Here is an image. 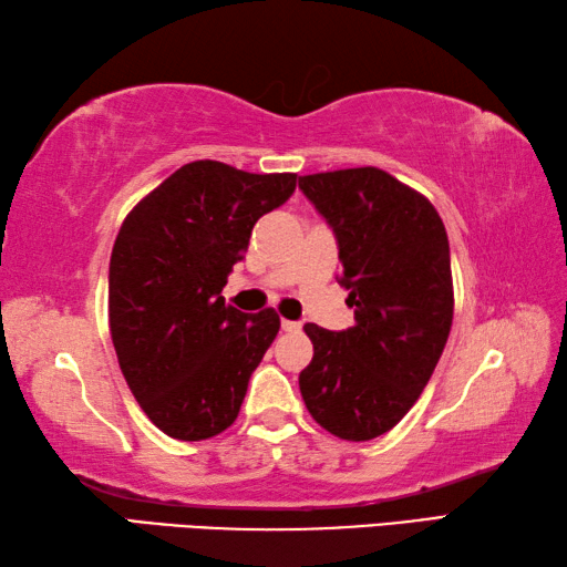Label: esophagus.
Instances as JSON below:
<instances>
[{
	"label": "esophagus",
	"mask_w": 567,
	"mask_h": 567,
	"mask_svg": "<svg viewBox=\"0 0 567 567\" xmlns=\"http://www.w3.org/2000/svg\"><path fill=\"white\" fill-rule=\"evenodd\" d=\"M282 332H300L302 324L300 322H292V319H282Z\"/></svg>",
	"instance_id": "1"
}]
</instances>
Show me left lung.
I'll list each match as a JSON object with an SVG mask.
<instances>
[{
  "instance_id": "8db88e82",
  "label": "left lung",
  "mask_w": 567,
  "mask_h": 567,
  "mask_svg": "<svg viewBox=\"0 0 567 567\" xmlns=\"http://www.w3.org/2000/svg\"><path fill=\"white\" fill-rule=\"evenodd\" d=\"M332 228L354 327L305 324L315 357L300 372L305 406L344 441L394 429L416 404L454 319L446 228L424 195L386 171L344 168L300 178Z\"/></svg>"
}]
</instances>
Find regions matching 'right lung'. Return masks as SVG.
Segmentation results:
<instances>
[{"mask_svg":"<svg viewBox=\"0 0 567 567\" xmlns=\"http://www.w3.org/2000/svg\"><path fill=\"white\" fill-rule=\"evenodd\" d=\"M295 173L185 163L133 208L109 265V324L131 394L163 434L228 429L280 332L275 310L245 315L220 295L255 223L295 193Z\"/></svg>","mask_w":567,"mask_h":567,"instance_id":"right-lung-1","label":"right lung"}]
</instances>
